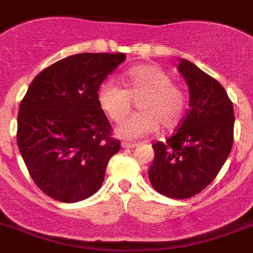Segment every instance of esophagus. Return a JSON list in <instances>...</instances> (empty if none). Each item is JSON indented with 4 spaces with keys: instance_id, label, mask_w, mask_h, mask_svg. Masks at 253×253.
Returning <instances> with one entry per match:
<instances>
[{
    "instance_id": "esophagus-1",
    "label": "esophagus",
    "mask_w": 253,
    "mask_h": 253,
    "mask_svg": "<svg viewBox=\"0 0 253 253\" xmlns=\"http://www.w3.org/2000/svg\"><path fill=\"white\" fill-rule=\"evenodd\" d=\"M122 148L124 149H135L137 148L136 142H122Z\"/></svg>"
}]
</instances>
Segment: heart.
<instances>
[{"label":"heart","mask_w":253,"mask_h":253,"mask_svg":"<svg viewBox=\"0 0 253 253\" xmlns=\"http://www.w3.org/2000/svg\"><path fill=\"white\" fill-rule=\"evenodd\" d=\"M125 87L113 80L103 83L98 103L112 121L120 122L133 100L140 99V112L122 120L116 132L120 137L137 140L157 132L159 126L175 128L183 120L187 98L179 85L158 66H136L125 74Z\"/></svg>","instance_id":"heart-1"}]
</instances>
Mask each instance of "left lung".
Returning <instances> with one entry per match:
<instances>
[{
  "label": "left lung",
  "instance_id": "obj_1",
  "mask_svg": "<svg viewBox=\"0 0 253 253\" xmlns=\"http://www.w3.org/2000/svg\"><path fill=\"white\" fill-rule=\"evenodd\" d=\"M178 70L190 89V108L175 132L154 142L150 183L172 199H190L220 172L234 139L233 103L219 81L187 60Z\"/></svg>",
  "mask_w": 253,
  "mask_h": 253
}]
</instances>
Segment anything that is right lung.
<instances>
[{"instance_id":"1","label":"right lung","mask_w":253,"mask_h":253,"mask_svg":"<svg viewBox=\"0 0 253 253\" xmlns=\"http://www.w3.org/2000/svg\"><path fill=\"white\" fill-rule=\"evenodd\" d=\"M125 53H79L48 66L32 81L17 113V146L34 183L61 203L99 190L121 149L98 103V90Z\"/></svg>"}]
</instances>
